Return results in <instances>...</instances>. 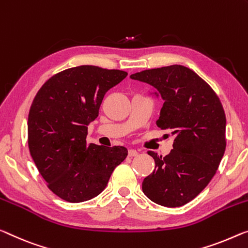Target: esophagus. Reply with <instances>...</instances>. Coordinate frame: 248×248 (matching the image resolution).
Wrapping results in <instances>:
<instances>
[{
  "label": "esophagus",
  "mask_w": 248,
  "mask_h": 248,
  "mask_svg": "<svg viewBox=\"0 0 248 248\" xmlns=\"http://www.w3.org/2000/svg\"><path fill=\"white\" fill-rule=\"evenodd\" d=\"M137 154H139V152H137L136 150H129L128 151L129 157H133V156H137Z\"/></svg>",
  "instance_id": "1"
}]
</instances>
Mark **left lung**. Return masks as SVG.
Here are the masks:
<instances>
[{
  "label": "left lung",
  "mask_w": 248,
  "mask_h": 248,
  "mask_svg": "<svg viewBox=\"0 0 248 248\" xmlns=\"http://www.w3.org/2000/svg\"><path fill=\"white\" fill-rule=\"evenodd\" d=\"M131 78L158 91L164 104L156 125L174 136L169 155L147 152L155 170L144 178L143 192L162 206H182L206 187L222 161L226 148L223 105L215 91L186 66L151 68Z\"/></svg>",
  "instance_id": "8db88e82"
}]
</instances>
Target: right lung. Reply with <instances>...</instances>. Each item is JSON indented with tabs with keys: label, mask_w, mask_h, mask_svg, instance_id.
<instances>
[{
	"label": "right lung",
	"mask_w": 248,
	"mask_h": 248,
	"mask_svg": "<svg viewBox=\"0 0 248 248\" xmlns=\"http://www.w3.org/2000/svg\"><path fill=\"white\" fill-rule=\"evenodd\" d=\"M126 75L94 65L71 67L49 78L34 97L30 153L47 187L62 200L81 203L97 196L126 158L124 146L86 142L87 125L98 116L105 93Z\"/></svg>",
	"instance_id": "add662e5"
}]
</instances>
